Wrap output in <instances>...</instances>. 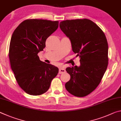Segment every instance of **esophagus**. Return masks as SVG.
<instances>
[{
    "instance_id": "1",
    "label": "esophagus",
    "mask_w": 121,
    "mask_h": 121,
    "mask_svg": "<svg viewBox=\"0 0 121 121\" xmlns=\"http://www.w3.org/2000/svg\"><path fill=\"white\" fill-rule=\"evenodd\" d=\"M65 69L62 68H59V74H61V73H65Z\"/></svg>"
}]
</instances>
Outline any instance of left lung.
<instances>
[{"label": "left lung", "instance_id": "8db88e82", "mask_svg": "<svg viewBox=\"0 0 121 121\" xmlns=\"http://www.w3.org/2000/svg\"><path fill=\"white\" fill-rule=\"evenodd\" d=\"M59 26L70 39L73 51L80 58L79 67L66 68L70 79L65 83V89L76 97H85L96 89L107 69V39L101 29L90 20H65Z\"/></svg>", "mask_w": 121, "mask_h": 121}]
</instances>
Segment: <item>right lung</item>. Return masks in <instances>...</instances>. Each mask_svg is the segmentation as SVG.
Listing matches in <instances>:
<instances>
[{
  "label": "right lung",
  "instance_id": "obj_1",
  "mask_svg": "<svg viewBox=\"0 0 121 121\" xmlns=\"http://www.w3.org/2000/svg\"><path fill=\"white\" fill-rule=\"evenodd\" d=\"M58 26V21L26 20L12 34L9 55L11 68L18 84L29 95L45 93L58 75V67L40 61L37 54Z\"/></svg>",
  "mask_w": 121,
  "mask_h": 121
}]
</instances>
